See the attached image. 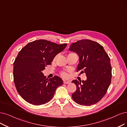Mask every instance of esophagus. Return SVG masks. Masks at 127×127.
I'll return each mask as SVG.
<instances>
[{
	"label": "esophagus",
	"instance_id": "34e87169",
	"mask_svg": "<svg viewBox=\"0 0 127 127\" xmlns=\"http://www.w3.org/2000/svg\"><path fill=\"white\" fill-rule=\"evenodd\" d=\"M63 83H64V84H69L70 83V81H67L64 80L63 81Z\"/></svg>",
	"mask_w": 127,
	"mask_h": 127
}]
</instances>
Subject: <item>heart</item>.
Returning a JSON list of instances; mask_svg holds the SVG:
<instances>
[{
    "mask_svg": "<svg viewBox=\"0 0 127 127\" xmlns=\"http://www.w3.org/2000/svg\"><path fill=\"white\" fill-rule=\"evenodd\" d=\"M73 53H69L68 54H73ZM56 58H57V55H56V56H54V59H53V61H55V60H56ZM60 74H61V76H62L63 77H64V78H66V77H67V73H66V72H65V71H62V72H60Z\"/></svg>",
    "mask_w": 127,
    "mask_h": 127,
    "instance_id": "obj_1",
    "label": "heart"
}]
</instances>
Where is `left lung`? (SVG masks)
Listing matches in <instances>:
<instances>
[{
    "label": "left lung",
    "mask_w": 127,
    "mask_h": 127,
    "mask_svg": "<svg viewBox=\"0 0 127 127\" xmlns=\"http://www.w3.org/2000/svg\"><path fill=\"white\" fill-rule=\"evenodd\" d=\"M69 50L79 58L77 71L85 73L87 79L82 83L77 80L72 83L76 90L72 95L77 104L91 106L99 101L106 94L112 76L110 58L102 46L88 39L77 41L70 45Z\"/></svg>",
    "instance_id": "left-lung-1"
}]
</instances>
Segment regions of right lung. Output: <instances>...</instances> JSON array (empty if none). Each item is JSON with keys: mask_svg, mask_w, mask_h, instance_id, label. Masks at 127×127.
Segmentation results:
<instances>
[{"mask_svg": "<svg viewBox=\"0 0 127 127\" xmlns=\"http://www.w3.org/2000/svg\"><path fill=\"white\" fill-rule=\"evenodd\" d=\"M66 46V43L38 40L30 42L19 52L13 63V80L19 94L27 102L36 106L45 104L63 85L60 77L48 79L42 71Z\"/></svg>", "mask_w": 127, "mask_h": 127, "instance_id": "1", "label": "right lung"}]
</instances>
